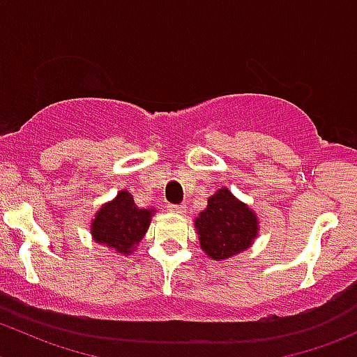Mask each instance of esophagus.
<instances>
[{
  "label": "esophagus",
  "mask_w": 357,
  "mask_h": 357,
  "mask_svg": "<svg viewBox=\"0 0 357 357\" xmlns=\"http://www.w3.org/2000/svg\"><path fill=\"white\" fill-rule=\"evenodd\" d=\"M167 208L171 212H176V214H185L186 212V205H179V204H169Z\"/></svg>",
  "instance_id": "esophagus-1"
}]
</instances>
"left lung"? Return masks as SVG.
<instances>
[{"label":"left lung","instance_id":"8db88e82","mask_svg":"<svg viewBox=\"0 0 357 357\" xmlns=\"http://www.w3.org/2000/svg\"><path fill=\"white\" fill-rule=\"evenodd\" d=\"M200 247L211 259H228L252 245L257 235V218L231 192L221 188L208 199V205L195 219Z\"/></svg>","mask_w":357,"mask_h":357}]
</instances>
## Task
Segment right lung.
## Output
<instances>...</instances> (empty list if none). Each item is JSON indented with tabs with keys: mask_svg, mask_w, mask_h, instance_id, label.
<instances>
[{
	"mask_svg": "<svg viewBox=\"0 0 357 357\" xmlns=\"http://www.w3.org/2000/svg\"><path fill=\"white\" fill-rule=\"evenodd\" d=\"M153 211L138 208L128 192L103 205L93 221V238L100 245L115 248L119 254H131L150 226Z\"/></svg>",
	"mask_w": 357,
	"mask_h": 357,
	"instance_id": "1",
	"label": "right lung"
}]
</instances>
